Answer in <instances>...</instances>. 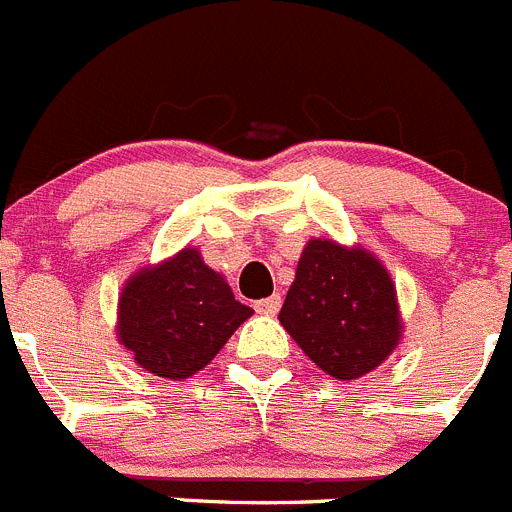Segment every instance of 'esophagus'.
<instances>
[{
  "instance_id": "34e87169",
  "label": "esophagus",
  "mask_w": 512,
  "mask_h": 512,
  "mask_svg": "<svg viewBox=\"0 0 512 512\" xmlns=\"http://www.w3.org/2000/svg\"><path fill=\"white\" fill-rule=\"evenodd\" d=\"M280 303H283V298L275 293V296H267V298H260V301H255V311L273 316V313L280 311Z\"/></svg>"
}]
</instances>
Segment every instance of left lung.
<instances>
[{"instance_id": "obj_1", "label": "left lung", "mask_w": 512, "mask_h": 512, "mask_svg": "<svg viewBox=\"0 0 512 512\" xmlns=\"http://www.w3.org/2000/svg\"><path fill=\"white\" fill-rule=\"evenodd\" d=\"M280 324L336 380L375 370L400 339L388 270L365 250L311 239L280 308Z\"/></svg>"}]
</instances>
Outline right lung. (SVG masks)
Listing matches in <instances>:
<instances>
[{
  "label": "right lung",
  "instance_id": "1",
  "mask_svg": "<svg viewBox=\"0 0 512 512\" xmlns=\"http://www.w3.org/2000/svg\"><path fill=\"white\" fill-rule=\"evenodd\" d=\"M252 308L234 301L199 250H183L158 267H145L119 296V342L135 362L168 380L204 370Z\"/></svg>",
  "mask_w": 512,
  "mask_h": 512
}]
</instances>
